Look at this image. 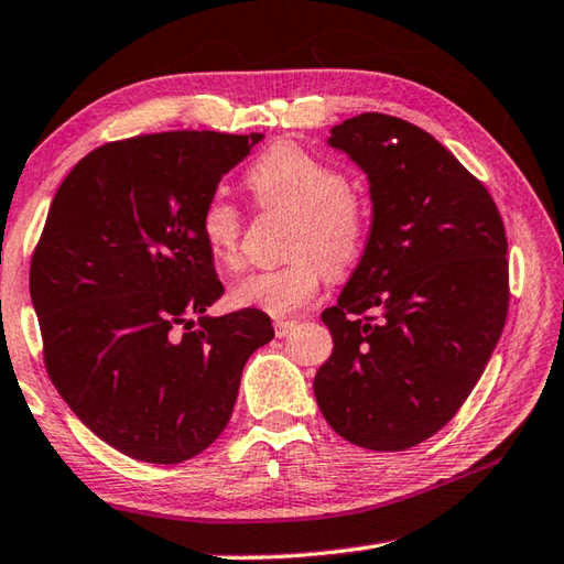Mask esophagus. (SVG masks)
<instances>
[{"mask_svg": "<svg viewBox=\"0 0 564 564\" xmlns=\"http://www.w3.org/2000/svg\"><path fill=\"white\" fill-rule=\"evenodd\" d=\"M295 325H299L295 321H275V323H273V327H275V335H279V337H285V335L295 330Z\"/></svg>", "mask_w": 564, "mask_h": 564, "instance_id": "obj_1", "label": "esophagus"}]
</instances>
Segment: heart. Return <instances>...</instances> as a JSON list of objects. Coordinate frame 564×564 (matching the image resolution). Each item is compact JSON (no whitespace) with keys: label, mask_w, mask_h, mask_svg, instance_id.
Listing matches in <instances>:
<instances>
[{"label":"heart","mask_w":564,"mask_h":564,"mask_svg":"<svg viewBox=\"0 0 564 564\" xmlns=\"http://www.w3.org/2000/svg\"><path fill=\"white\" fill-rule=\"evenodd\" d=\"M247 187L263 209L293 212L289 253L279 269L251 271L231 283L237 308L291 315L308 305L327 275L350 273L370 241L372 212L345 172L299 142L283 140L263 150L247 170ZM243 219L237 204L212 194L199 214V237L212 261L224 269L241 263Z\"/></svg>","instance_id":"1"}]
</instances>
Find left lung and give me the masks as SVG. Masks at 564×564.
Listing matches in <instances>:
<instances>
[{"instance_id": "left-lung-1", "label": "left lung", "mask_w": 564, "mask_h": 564, "mask_svg": "<svg viewBox=\"0 0 564 564\" xmlns=\"http://www.w3.org/2000/svg\"><path fill=\"white\" fill-rule=\"evenodd\" d=\"M327 142L367 172L372 229L323 313L335 347L315 399L350 444L404 452L452 422L496 350L510 299L506 227L484 182L412 122L362 112Z\"/></svg>"}]
</instances>
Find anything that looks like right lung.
<instances>
[{
	"instance_id": "add662e5",
	"label": "right lung",
	"mask_w": 564,
	"mask_h": 564,
	"mask_svg": "<svg viewBox=\"0 0 564 564\" xmlns=\"http://www.w3.org/2000/svg\"><path fill=\"white\" fill-rule=\"evenodd\" d=\"M263 135L172 130L96 148L61 182L29 291L44 365L74 414L148 464L202 454L237 404L271 317H209L224 295L199 214Z\"/></svg>"
}]
</instances>
